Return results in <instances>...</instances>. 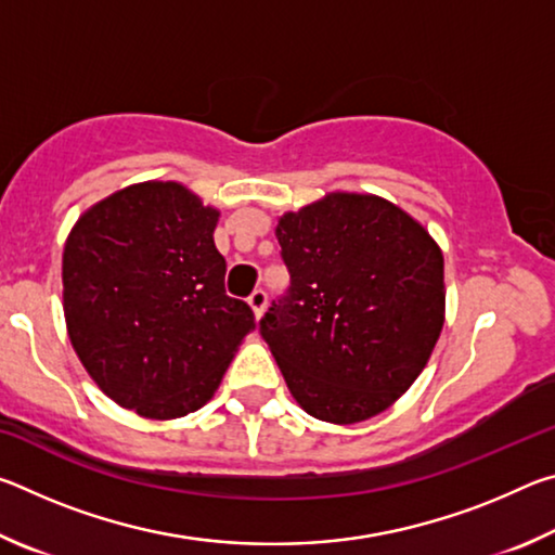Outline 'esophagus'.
Here are the masks:
<instances>
[{
  "mask_svg": "<svg viewBox=\"0 0 555 555\" xmlns=\"http://www.w3.org/2000/svg\"><path fill=\"white\" fill-rule=\"evenodd\" d=\"M267 291L264 288H255V291H251V294H249V306H251V311H255V315L259 318L261 313H264V308H267Z\"/></svg>",
  "mask_w": 555,
  "mask_h": 555,
  "instance_id": "1",
  "label": "esophagus"
}]
</instances>
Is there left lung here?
Here are the masks:
<instances>
[{
	"label": "left lung",
	"mask_w": 555,
	"mask_h": 555,
	"mask_svg": "<svg viewBox=\"0 0 555 555\" xmlns=\"http://www.w3.org/2000/svg\"><path fill=\"white\" fill-rule=\"evenodd\" d=\"M291 284L259 335L294 399L327 424L377 416L406 391L443 327V255L374 195L333 193L279 220Z\"/></svg>",
	"instance_id": "left-lung-1"
}]
</instances>
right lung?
Returning <instances> with one entry per match:
<instances>
[{"mask_svg": "<svg viewBox=\"0 0 555 555\" xmlns=\"http://www.w3.org/2000/svg\"><path fill=\"white\" fill-rule=\"evenodd\" d=\"M218 210L178 183L109 195L63 249L70 343L98 387L146 418L208 401L255 313L224 291Z\"/></svg>", "mask_w": 555, "mask_h": 555, "instance_id": "add662e5", "label": "right lung"}]
</instances>
